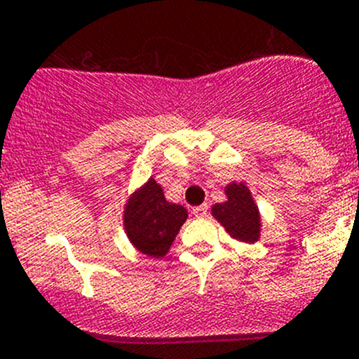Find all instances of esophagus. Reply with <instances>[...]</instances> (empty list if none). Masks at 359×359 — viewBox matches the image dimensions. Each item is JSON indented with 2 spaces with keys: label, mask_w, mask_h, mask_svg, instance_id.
<instances>
[{
  "label": "esophagus",
  "mask_w": 359,
  "mask_h": 359,
  "mask_svg": "<svg viewBox=\"0 0 359 359\" xmlns=\"http://www.w3.org/2000/svg\"><path fill=\"white\" fill-rule=\"evenodd\" d=\"M191 212H194V216H197V218H202V216L208 215V204L197 205V208L191 209Z\"/></svg>",
  "instance_id": "34e87169"
}]
</instances>
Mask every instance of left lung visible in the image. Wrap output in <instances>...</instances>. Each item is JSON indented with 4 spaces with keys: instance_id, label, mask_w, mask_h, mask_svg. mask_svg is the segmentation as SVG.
<instances>
[{
    "instance_id": "left-lung-1",
    "label": "left lung",
    "mask_w": 359,
    "mask_h": 359,
    "mask_svg": "<svg viewBox=\"0 0 359 359\" xmlns=\"http://www.w3.org/2000/svg\"><path fill=\"white\" fill-rule=\"evenodd\" d=\"M225 195L226 201L212 205L211 215L236 241L257 243L262 232V216L250 188L232 181L225 187Z\"/></svg>"
}]
</instances>
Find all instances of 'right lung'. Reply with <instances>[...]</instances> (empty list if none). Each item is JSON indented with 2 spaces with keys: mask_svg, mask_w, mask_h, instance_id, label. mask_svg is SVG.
Instances as JSON below:
<instances>
[{
  "mask_svg": "<svg viewBox=\"0 0 359 359\" xmlns=\"http://www.w3.org/2000/svg\"><path fill=\"white\" fill-rule=\"evenodd\" d=\"M188 211L165 198L164 190L154 178L141 184L123 205V230L137 251L151 258L168 255Z\"/></svg>",
  "mask_w": 359,
  "mask_h": 359,
  "instance_id": "obj_1",
  "label": "right lung"
}]
</instances>
